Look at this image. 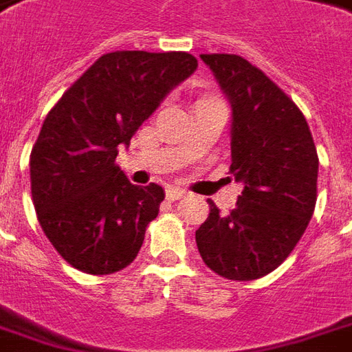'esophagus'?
<instances>
[{
  "instance_id": "obj_1",
  "label": "esophagus",
  "mask_w": 352,
  "mask_h": 352,
  "mask_svg": "<svg viewBox=\"0 0 352 352\" xmlns=\"http://www.w3.org/2000/svg\"><path fill=\"white\" fill-rule=\"evenodd\" d=\"M166 194H168V200L173 201V200H179V198H183L186 192H184L183 188H177V186H169L168 192H166Z\"/></svg>"
}]
</instances>
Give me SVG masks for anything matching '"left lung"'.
<instances>
[{
	"label": "left lung",
	"mask_w": 352,
	"mask_h": 352,
	"mask_svg": "<svg viewBox=\"0 0 352 352\" xmlns=\"http://www.w3.org/2000/svg\"><path fill=\"white\" fill-rule=\"evenodd\" d=\"M232 108L230 175L244 184L236 210L196 230L204 263L228 280H255L286 259L316 204L318 156L307 120L274 82L238 55H200Z\"/></svg>",
	"instance_id": "obj_1"
}]
</instances>
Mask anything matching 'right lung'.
Listing matches in <instances>:
<instances>
[{
	"instance_id": "add662e5",
	"label": "right lung",
	"mask_w": 352,
	"mask_h": 352,
	"mask_svg": "<svg viewBox=\"0 0 352 352\" xmlns=\"http://www.w3.org/2000/svg\"><path fill=\"white\" fill-rule=\"evenodd\" d=\"M196 68L183 51L108 53L51 108L32 148V200L49 242L74 269L112 274L137 257L166 192L129 183L118 148Z\"/></svg>"
}]
</instances>
